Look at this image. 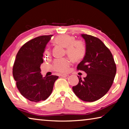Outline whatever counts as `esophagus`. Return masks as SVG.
Returning a JSON list of instances; mask_svg holds the SVG:
<instances>
[{
  "label": "esophagus",
  "instance_id": "1",
  "mask_svg": "<svg viewBox=\"0 0 129 129\" xmlns=\"http://www.w3.org/2000/svg\"><path fill=\"white\" fill-rule=\"evenodd\" d=\"M61 76L62 77H67V76H68V75H66V74H62V75H61Z\"/></svg>",
  "mask_w": 129,
  "mask_h": 129
}]
</instances>
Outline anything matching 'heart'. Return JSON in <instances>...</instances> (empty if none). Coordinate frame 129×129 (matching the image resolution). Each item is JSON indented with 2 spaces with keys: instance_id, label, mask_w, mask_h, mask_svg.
Here are the masks:
<instances>
[{
  "instance_id": "obj_1",
  "label": "heart",
  "mask_w": 129,
  "mask_h": 129,
  "mask_svg": "<svg viewBox=\"0 0 129 129\" xmlns=\"http://www.w3.org/2000/svg\"><path fill=\"white\" fill-rule=\"evenodd\" d=\"M54 41L56 44L66 48L67 54L73 61H79L85 56L86 47L82 40H76L74 36L65 34L56 36ZM48 53V51H45V54ZM70 64L71 62L68 58H62L54 61L53 68L58 72H65L68 70Z\"/></svg>"
}]
</instances>
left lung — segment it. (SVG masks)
Returning <instances> with one entry per match:
<instances>
[{
  "mask_svg": "<svg viewBox=\"0 0 129 129\" xmlns=\"http://www.w3.org/2000/svg\"><path fill=\"white\" fill-rule=\"evenodd\" d=\"M81 36L85 41L86 52L77 65V70L87 73L73 86L75 94L82 101L93 102L101 99L112 86L116 74V65L110 50L99 38L86 34Z\"/></svg>",
  "mask_w": 129,
  "mask_h": 129,
  "instance_id": "obj_1",
  "label": "left lung"
}]
</instances>
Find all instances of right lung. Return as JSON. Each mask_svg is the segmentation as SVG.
I'll list each match as a JSON object with an SVG mask.
<instances>
[{"mask_svg":"<svg viewBox=\"0 0 129 129\" xmlns=\"http://www.w3.org/2000/svg\"><path fill=\"white\" fill-rule=\"evenodd\" d=\"M52 35H43L25 43L17 52L13 76L21 94L30 101H44L51 95L58 76L43 77L40 65L43 53Z\"/></svg>","mask_w":129,"mask_h":129,"instance_id":"add662e5","label":"right lung"}]
</instances>
